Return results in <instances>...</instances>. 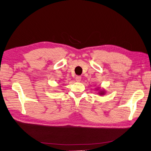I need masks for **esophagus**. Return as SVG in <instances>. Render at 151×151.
Masks as SVG:
<instances>
[{"instance_id": "esophagus-1", "label": "esophagus", "mask_w": 151, "mask_h": 151, "mask_svg": "<svg viewBox=\"0 0 151 151\" xmlns=\"http://www.w3.org/2000/svg\"><path fill=\"white\" fill-rule=\"evenodd\" d=\"M81 77L80 76H76V81H77V82H79V81H81Z\"/></svg>"}]
</instances>
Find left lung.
<instances>
[{
    "label": "left lung",
    "instance_id": "obj_1",
    "mask_svg": "<svg viewBox=\"0 0 151 151\" xmlns=\"http://www.w3.org/2000/svg\"><path fill=\"white\" fill-rule=\"evenodd\" d=\"M100 94H103V93H100Z\"/></svg>",
    "mask_w": 151,
    "mask_h": 151
}]
</instances>
